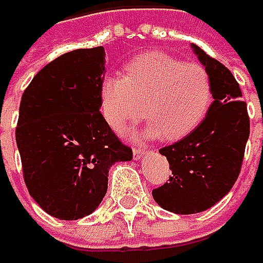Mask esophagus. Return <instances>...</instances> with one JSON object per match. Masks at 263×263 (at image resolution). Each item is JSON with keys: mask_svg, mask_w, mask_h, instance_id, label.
Instances as JSON below:
<instances>
[{"mask_svg": "<svg viewBox=\"0 0 263 263\" xmlns=\"http://www.w3.org/2000/svg\"><path fill=\"white\" fill-rule=\"evenodd\" d=\"M147 154V149H141V147H134V158L135 160H140L143 158L144 155Z\"/></svg>", "mask_w": 263, "mask_h": 263, "instance_id": "1", "label": "esophagus"}]
</instances>
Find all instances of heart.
<instances>
[{
  "instance_id": "obj_1",
  "label": "heart",
  "mask_w": 263,
  "mask_h": 263,
  "mask_svg": "<svg viewBox=\"0 0 263 263\" xmlns=\"http://www.w3.org/2000/svg\"><path fill=\"white\" fill-rule=\"evenodd\" d=\"M100 102L106 123L117 134L144 114L149 137L175 141L204 120L212 103V80L199 64L151 51L132 59L123 78H105Z\"/></svg>"
}]
</instances>
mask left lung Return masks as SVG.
Returning a JSON list of instances; mask_svg holds the SVG:
<instances>
[{
	"instance_id": "8db88e82",
	"label": "left lung",
	"mask_w": 263,
	"mask_h": 263,
	"mask_svg": "<svg viewBox=\"0 0 263 263\" xmlns=\"http://www.w3.org/2000/svg\"><path fill=\"white\" fill-rule=\"evenodd\" d=\"M193 53L212 80L213 102L204 120L180 141L161 147L172 177L152 190L157 204L177 215L213 207L236 183L250 135L247 103L232 71L198 45Z\"/></svg>"
}]
</instances>
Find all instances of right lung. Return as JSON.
Instances as JSON below:
<instances>
[{"label": "right lung", "mask_w": 263, "mask_h": 263, "mask_svg": "<svg viewBox=\"0 0 263 263\" xmlns=\"http://www.w3.org/2000/svg\"><path fill=\"white\" fill-rule=\"evenodd\" d=\"M103 78V47L73 50L45 65L21 99L16 144L24 181L58 219L91 215L106 195L111 166L132 160L100 112Z\"/></svg>", "instance_id": "obj_1"}]
</instances>
